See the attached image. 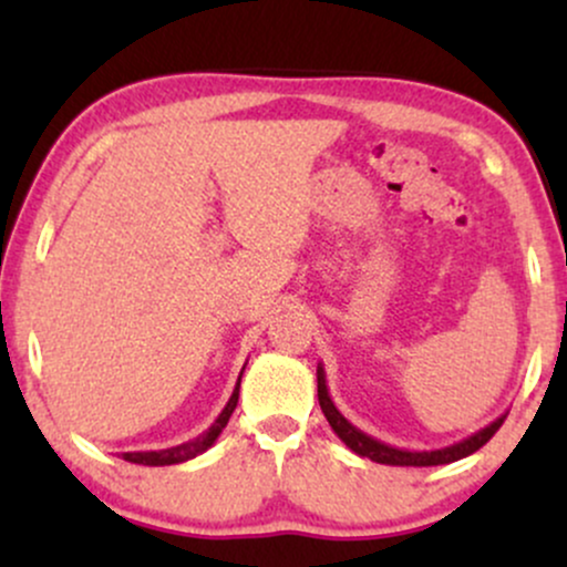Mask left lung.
<instances>
[{
	"label": "left lung",
	"instance_id": "1",
	"mask_svg": "<svg viewBox=\"0 0 567 567\" xmlns=\"http://www.w3.org/2000/svg\"><path fill=\"white\" fill-rule=\"evenodd\" d=\"M317 396H320V408H322L324 419H328V424L333 426V432L338 434V437H341V442L349 447V451H354L357 455H362V458L375 461V464H389V466H440V464H453V461L466 458V455H472L474 451H480V447H483L485 442L498 432V426L504 424V419H506V413L498 415V419L491 421V424H487L485 429H480V432L470 434V437H466V440L453 442V445L440 447V451H402V447L386 445V442L370 437V434L362 432V429H357L354 424H349V421L343 419L341 410H338L333 405V400H330L328 381H324L322 365H317Z\"/></svg>",
	"mask_w": 567,
	"mask_h": 567
}]
</instances>
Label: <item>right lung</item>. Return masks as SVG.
I'll return each instance as SVG.
<instances>
[{"mask_svg":"<svg viewBox=\"0 0 567 567\" xmlns=\"http://www.w3.org/2000/svg\"><path fill=\"white\" fill-rule=\"evenodd\" d=\"M245 370V368H243ZM239 381H243V373H239L237 386L226 402V408L220 410V415L213 421V426L207 432H202L199 437L184 442V445H175V447H165V451H138V453H122V458L130 461V464H143V466H171V464H184L188 458H197L199 453H205L213 442L218 440V434L224 432V426L229 424L234 408H237L239 400Z\"/></svg>","mask_w":567,"mask_h":567,"instance_id":"right-lung-1","label":"right lung"}]
</instances>
